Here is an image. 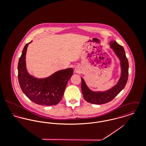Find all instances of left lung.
I'll return each instance as SVG.
<instances>
[{
    "label": "left lung",
    "instance_id": "left-lung-1",
    "mask_svg": "<svg viewBox=\"0 0 146 146\" xmlns=\"http://www.w3.org/2000/svg\"><path fill=\"white\" fill-rule=\"evenodd\" d=\"M110 45L121 61V78L116 85L104 92H94L90 90L86 85L83 79L82 78V90L84 98L89 103L102 104L110 102L124 88L127 82L129 63L126 57L124 49L123 46L119 44L117 42H111Z\"/></svg>",
    "mask_w": 146,
    "mask_h": 146
}]
</instances>
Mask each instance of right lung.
Here are the masks:
<instances>
[{
    "mask_svg": "<svg viewBox=\"0 0 146 146\" xmlns=\"http://www.w3.org/2000/svg\"><path fill=\"white\" fill-rule=\"evenodd\" d=\"M22 50L18 63V79L23 93L33 102L52 106L62 100L68 80L73 75L72 68L60 70L45 79H37L29 74L26 67V53L29 43Z\"/></svg>",
    "mask_w": 146,
    "mask_h": 146,
    "instance_id": "1",
    "label": "right lung"
}]
</instances>
